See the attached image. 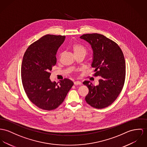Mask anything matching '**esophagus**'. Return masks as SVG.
Segmentation results:
<instances>
[{"label":"esophagus","instance_id":"34e87169","mask_svg":"<svg viewBox=\"0 0 147 147\" xmlns=\"http://www.w3.org/2000/svg\"><path fill=\"white\" fill-rule=\"evenodd\" d=\"M74 84L76 85V86L80 85V84H81V82H79V81H76V82H74Z\"/></svg>","mask_w":147,"mask_h":147}]
</instances>
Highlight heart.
Returning <instances> with one entry per match:
<instances>
[{"mask_svg": "<svg viewBox=\"0 0 147 147\" xmlns=\"http://www.w3.org/2000/svg\"><path fill=\"white\" fill-rule=\"evenodd\" d=\"M71 49L73 51L74 54L75 55L80 54H83L86 55L87 53V49L86 48L80 44L78 43H74L71 46Z\"/></svg>", "mask_w": 147, "mask_h": 147, "instance_id": "heart-1", "label": "heart"}]
</instances>
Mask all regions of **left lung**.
I'll list each match as a JSON object with an SVG mask.
<instances>
[{
    "instance_id": "8db88e82",
    "label": "left lung",
    "mask_w": 147,
    "mask_h": 147,
    "mask_svg": "<svg viewBox=\"0 0 147 147\" xmlns=\"http://www.w3.org/2000/svg\"><path fill=\"white\" fill-rule=\"evenodd\" d=\"M80 38L92 46L93 76L101 77L98 86L87 80L83 83L89 90L86 101L94 108L104 109L116 100L124 87L126 70L123 53L115 42L101 34H84Z\"/></svg>"
}]
</instances>
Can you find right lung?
I'll use <instances>...</instances> for the list:
<instances>
[{
	"label": "right lung",
	"instance_id": "right-lung-1",
	"mask_svg": "<svg viewBox=\"0 0 147 147\" xmlns=\"http://www.w3.org/2000/svg\"><path fill=\"white\" fill-rule=\"evenodd\" d=\"M65 36L46 34L29 46L23 57L21 77L28 98L38 108L55 110L64 101L73 82L65 78L59 84L50 79L57 63V51Z\"/></svg>",
	"mask_w": 147,
	"mask_h": 147
}]
</instances>
